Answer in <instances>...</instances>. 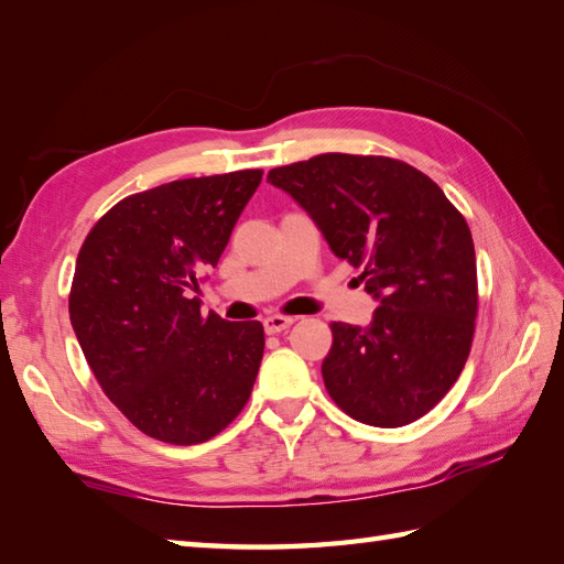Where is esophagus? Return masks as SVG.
<instances>
[{"label":"esophagus","instance_id":"esophagus-1","mask_svg":"<svg viewBox=\"0 0 564 564\" xmlns=\"http://www.w3.org/2000/svg\"><path fill=\"white\" fill-rule=\"evenodd\" d=\"M294 321H296V318H292V316H280V314H274V316H268L265 321H262V325H265V333L274 335V333H282V330L290 328V325H292Z\"/></svg>","mask_w":564,"mask_h":564}]
</instances>
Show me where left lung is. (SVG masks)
<instances>
[{
	"mask_svg": "<svg viewBox=\"0 0 564 564\" xmlns=\"http://www.w3.org/2000/svg\"><path fill=\"white\" fill-rule=\"evenodd\" d=\"M268 183L314 217L381 304L365 328L330 323L325 391L371 427L427 415L473 345L478 270L466 219L430 176L391 156L318 154L272 169Z\"/></svg>",
	"mask_w": 564,
	"mask_h": 564,
	"instance_id": "8db88e82",
	"label": "left lung"
}]
</instances>
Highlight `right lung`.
Returning <instances> with one entry per match:
<instances>
[{"instance_id": "right-lung-1", "label": "right lung", "mask_w": 564, "mask_h": 564, "mask_svg": "<svg viewBox=\"0 0 564 564\" xmlns=\"http://www.w3.org/2000/svg\"><path fill=\"white\" fill-rule=\"evenodd\" d=\"M260 181V169H246L128 195L82 243L72 328L104 393L152 440L203 444L253 391L260 321L203 316L191 292L217 268Z\"/></svg>"}]
</instances>
